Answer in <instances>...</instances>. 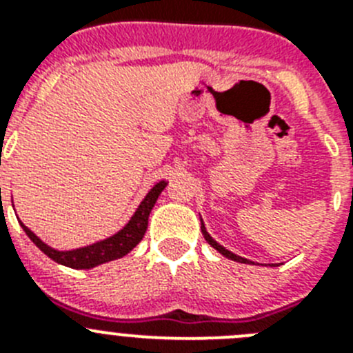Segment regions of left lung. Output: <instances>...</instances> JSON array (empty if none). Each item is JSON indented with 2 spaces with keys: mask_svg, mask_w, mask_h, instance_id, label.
<instances>
[{
  "mask_svg": "<svg viewBox=\"0 0 353 353\" xmlns=\"http://www.w3.org/2000/svg\"><path fill=\"white\" fill-rule=\"evenodd\" d=\"M201 233H203L205 240H207L208 244H210L212 248H214V249H217V251H219L221 254H223V256L230 258V260H235V261H239V263H251V261H249V260H245V258H242V256H236V254H233L232 251H228V249H224L223 245H221V244H217V242H215V240L212 239L210 235H208V232H207V230H205V226H203V221H201Z\"/></svg>",
  "mask_w": 353,
  "mask_h": 353,
  "instance_id": "1",
  "label": "left lung"
}]
</instances>
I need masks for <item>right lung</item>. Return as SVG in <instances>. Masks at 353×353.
<instances>
[{
    "label": "right lung",
    "mask_w": 353,
    "mask_h": 353,
    "mask_svg": "<svg viewBox=\"0 0 353 353\" xmlns=\"http://www.w3.org/2000/svg\"><path fill=\"white\" fill-rule=\"evenodd\" d=\"M164 187H166V182H159L157 185L146 194V198L143 199V203L139 205L136 214L132 215V219L129 221V224H127L121 232H118L117 235H113L111 239L97 242V244L88 245V248L76 249V251H56V249L43 244L42 240H40L35 233L30 232L23 223H21V226H23V230L26 232V235L33 240V244H35L40 251L46 252L51 260H54L56 263L67 265L70 269H92V267L105 263V261L118 260V258L125 256L127 252L132 251V249L141 242V239L145 236L146 228H148L150 212L154 208L159 194L164 191Z\"/></svg>",
    "instance_id": "1"
}]
</instances>
